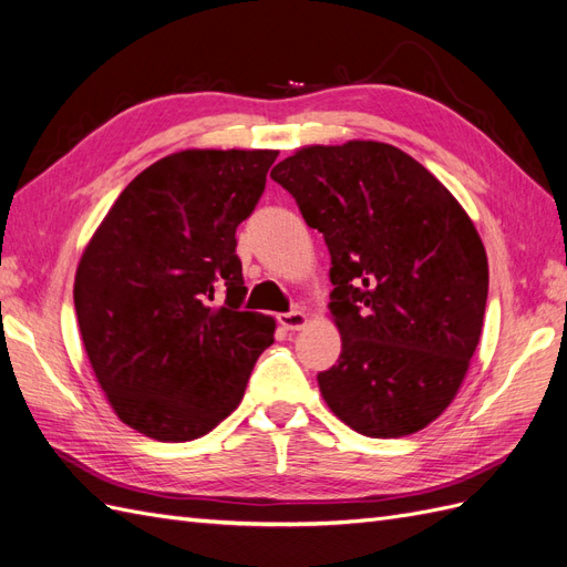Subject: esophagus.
Returning a JSON list of instances; mask_svg holds the SVG:
<instances>
[{
	"instance_id": "obj_1",
	"label": "esophagus",
	"mask_w": 567,
	"mask_h": 567,
	"mask_svg": "<svg viewBox=\"0 0 567 567\" xmlns=\"http://www.w3.org/2000/svg\"><path fill=\"white\" fill-rule=\"evenodd\" d=\"M278 322L282 324V330L297 332V330H303V327L308 324V316L303 313V310H289V313L278 316Z\"/></svg>"
}]
</instances>
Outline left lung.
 Masks as SVG:
<instances>
[{
  "label": "left lung",
  "mask_w": 567,
  "mask_h": 567,
  "mask_svg": "<svg viewBox=\"0 0 567 567\" xmlns=\"http://www.w3.org/2000/svg\"><path fill=\"white\" fill-rule=\"evenodd\" d=\"M270 178L330 249L337 364L318 386L346 426L403 437L460 393L483 332L487 254L454 195L379 141L306 145Z\"/></svg>",
  "instance_id": "left-lung-1"
}]
</instances>
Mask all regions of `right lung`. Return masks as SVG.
Here are the masks:
<instances>
[{
  "mask_svg": "<svg viewBox=\"0 0 567 567\" xmlns=\"http://www.w3.org/2000/svg\"><path fill=\"white\" fill-rule=\"evenodd\" d=\"M278 151H181L105 214L78 266L75 310L91 370L126 426L159 443L209 433L240 405L276 320L247 295L235 228ZM227 289V306L213 291Z\"/></svg>",
  "mask_w": 567,
  "mask_h": 567,
  "instance_id": "obj_1",
  "label": "right lung"
}]
</instances>
